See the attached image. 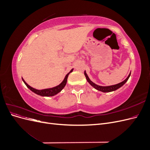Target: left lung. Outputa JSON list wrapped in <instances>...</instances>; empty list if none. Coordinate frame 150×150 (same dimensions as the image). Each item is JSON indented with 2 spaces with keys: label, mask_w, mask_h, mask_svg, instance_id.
Returning <instances> with one entry per match:
<instances>
[{
  "label": "left lung",
  "mask_w": 150,
  "mask_h": 150,
  "mask_svg": "<svg viewBox=\"0 0 150 150\" xmlns=\"http://www.w3.org/2000/svg\"><path fill=\"white\" fill-rule=\"evenodd\" d=\"M84 75L86 78V80L88 81V82L94 88H95L96 89H97L98 91H101L103 93H109V92H111V91H115L117 90V89H119L120 88H121V86H123L126 82L128 80L129 76L131 75V72L128 75V76L127 77V78L124 80L123 81H122L120 83H118L117 84H115V85H112V86H99L96 84L94 83L93 82H92L90 80V79L89 78V77L88 76V74H86V71H84Z\"/></svg>",
  "instance_id": "obj_1"
}]
</instances>
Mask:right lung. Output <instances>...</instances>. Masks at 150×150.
Returning <instances> with one entry per match:
<instances>
[{
	"label": "right lung",
	"instance_id": "right-lung-1",
	"mask_svg": "<svg viewBox=\"0 0 150 150\" xmlns=\"http://www.w3.org/2000/svg\"><path fill=\"white\" fill-rule=\"evenodd\" d=\"M73 69H72L69 72H68V73L66 74V76H65L64 80L62 81V83L61 84L57 85V86H55V87H53L51 88H47V89H41V90L35 89V88H32L31 86H30L29 84H27L23 78H22V81H23V82L24 83V84L26 85L27 87H28L30 91H32L33 93H35L36 94H38V95H39V96H47V97L53 96H55L56 94H58L59 93H60L62 90V89L65 87V86L67 83L68 76H69V74L71 73V72H72Z\"/></svg>",
	"mask_w": 150,
	"mask_h": 150
}]
</instances>
